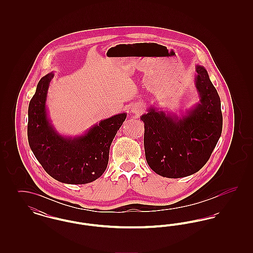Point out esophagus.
Masks as SVG:
<instances>
[{"instance_id":"esophagus-1","label":"esophagus","mask_w":253,"mask_h":253,"mask_svg":"<svg viewBox=\"0 0 253 253\" xmlns=\"http://www.w3.org/2000/svg\"><path fill=\"white\" fill-rule=\"evenodd\" d=\"M131 112H132L133 115L135 116H139L142 112H143V105L142 104H139V103H136V104H133L131 108Z\"/></svg>"}]
</instances>
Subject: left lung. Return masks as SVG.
Listing matches in <instances>:
<instances>
[{"label": "left lung", "mask_w": 253, "mask_h": 253, "mask_svg": "<svg viewBox=\"0 0 253 253\" xmlns=\"http://www.w3.org/2000/svg\"><path fill=\"white\" fill-rule=\"evenodd\" d=\"M194 79L199 102L177 117L155 106L140 117L144 122L145 157L157 174L180 178L204 166L221 136V101L203 66Z\"/></svg>", "instance_id": "left-lung-1"}]
</instances>
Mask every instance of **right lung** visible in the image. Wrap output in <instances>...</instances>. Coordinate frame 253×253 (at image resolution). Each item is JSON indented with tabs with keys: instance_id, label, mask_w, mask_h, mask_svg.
Segmentation results:
<instances>
[{
	"instance_id": "1",
	"label": "right lung",
	"mask_w": 253,
	"mask_h": 253,
	"mask_svg": "<svg viewBox=\"0 0 253 253\" xmlns=\"http://www.w3.org/2000/svg\"><path fill=\"white\" fill-rule=\"evenodd\" d=\"M53 78L51 72L41 79L29 102L28 143L38 161L54 179L66 184L93 182L107 168L110 146L127 114L99 121L79 136L61 135L52 125L46 108Z\"/></svg>"
}]
</instances>
